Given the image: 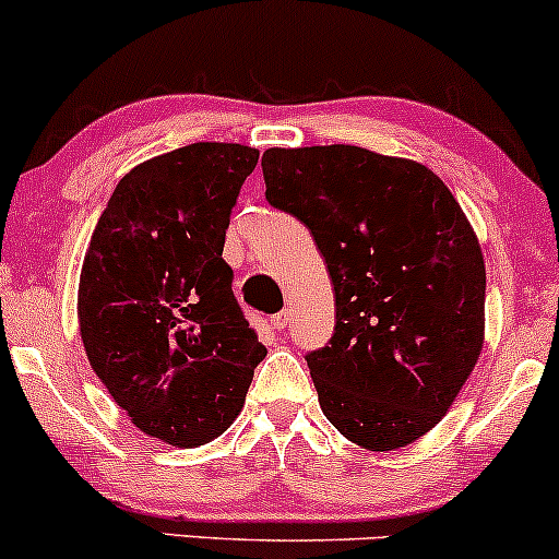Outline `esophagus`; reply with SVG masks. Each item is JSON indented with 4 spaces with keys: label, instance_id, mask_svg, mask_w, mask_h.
Masks as SVG:
<instances>
[{
    "label": "esophagus",
    "instance_id": "34e87169",
    "mask_svg": "<svg viewBox=\"0 0 559 559\" xmlns=\"http://www.w3.org/2000/svg\"><path fill=\"white\" fill-rule=\"evenodd\" d=\"M287 322H290V311H280V313H274V317H272V328L277 332L285 330Z\"/></svg>",
    "mask_w": 559,
    "mask_h": 559
}]
</instances>
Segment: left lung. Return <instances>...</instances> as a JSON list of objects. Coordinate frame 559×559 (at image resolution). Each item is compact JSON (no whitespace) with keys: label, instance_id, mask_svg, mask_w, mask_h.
<instances>
[{"label":"left lung","instance_id":"left-lung-1","mask_svg":"<svg viewBox=\"0 0 559 559\" xmlns=\"http://www.w3.org/2000/svg\"><path fill=\"white\" fill-rule=\"evenodd\" d=\"M266 200L306 224L335 293V335L306 356L319 406L369 451L436 428L486 341V263L423 163L354 144L263 153Z\"/></svg>","mask_w":559,"mask_h":559}]
</instances>
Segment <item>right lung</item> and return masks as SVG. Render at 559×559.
Segmentation results:
<instances>
[{
	"instance_id": "right-lung-1",
	"label": "right lung",
	"mask_w": 559,
	"mask_h": 559,
	"mask_svg": "<svg viewBox=\"0 0 559 559\" xmlns=\"http://www.w3.org/2000/svg\"><path fill=\"white\" fill-rule=\"evenodd\" d=\"M259 150L195 142L118 181L79 277L86 359L134 428L177 449L222 436L266 348L248 328L224 237Z\"/></svg>"
}]
</instances>
